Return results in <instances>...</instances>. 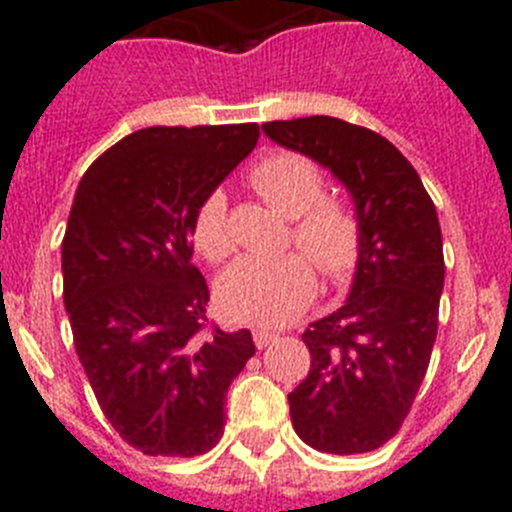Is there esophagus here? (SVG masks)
Listing matches in <instances>:
<instances>
[{
  "mask_svg": "<svg viewBox=\"0 0 512 512\" xmlns=\"http://www.w3.org/2000/svg\"><path fill=\"white\" fill-rule=\"evenodd\" d=\"M277 338V333H271V330L266 328H256L253 330V343H256V348H266L271 341Z\"/></svg>",
  "mask_w": 512,
  "mask_h": 512,
  "instance_id": "esophagus-1",
  "label": "esophagus"
}]
</instances>
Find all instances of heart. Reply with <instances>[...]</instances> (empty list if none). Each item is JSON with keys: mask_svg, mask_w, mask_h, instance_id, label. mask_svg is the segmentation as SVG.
Segmentation results:
<instances>
[{"mask_svg": "<svg viewBox=\"0 0 512 512\" xmlns=\"http://www.w3.org/2000/svg\"><path fill=\"white\" fill-rule=\"evenodd\" d=\"M248 179L259 197L292 220L289 241L297 243L302 253L241 259L217 284V305L233 323L284 325L302 315L318 292L315 266L328 282L351 277L361 256V223L346 202L323 197V174L300 153L266 156L253 166ZM192 241L212 264L233 253L223 192H210L194 210Z\"/></svg>", "mask_w": 512, "mask_h": 512, "instance_id": "b5f03b06", "label": "heart"}]
</instances>
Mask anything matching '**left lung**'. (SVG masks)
<instances>
[{
  "label": "left lung",
  "instance_id": "1",
  "mask_svg": "<svg viewBox=\"0 0 512 512\" xmlns=\"http://www.w3.org/2000/svg\"><path fill=\"white\" fill-rule=\"evenodd\" d=\"M351 192L361 256L346 305L302 333L310 372L289 392L297 436L325 454H364L400 431L438 330L443 243L436 205L390 140L338 117L266 122Z\"/></svg>",
  "mask_w": 512,
  "mask_h": 512
}]
</instances>
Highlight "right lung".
Here are the masks:
<instances>
[{"label": "right lung", "instance_id": "right-lung-1", "mask_svg": "<svg viewBox=\"0 0 512 512\" xmlns=\"http://www.w3.org/2000/svg\"><path fill=\"white\" fill-rule=\"evenodd\" d=\"M259 125L135 130L81 176L61 246L63 305L104 418L148 456H200L256 354L248 330L207 328L192 217Z\"/></svg>", "mask_w": 512, "mask_h": 512}]
</instances>
